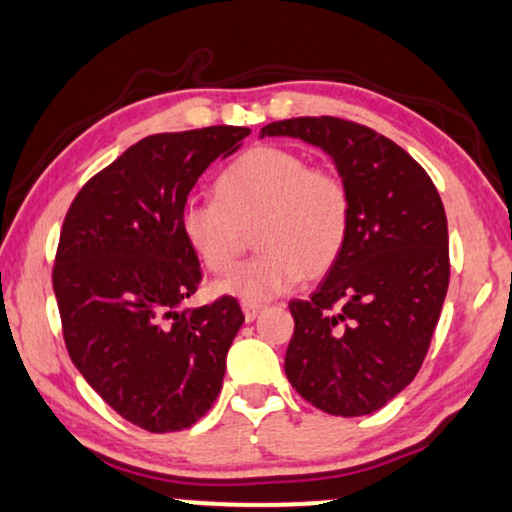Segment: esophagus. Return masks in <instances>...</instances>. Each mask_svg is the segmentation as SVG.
Returning <instances> with one entry per match:
<instances>
[{"label": "esophagus", "instance_id": "esophagus-1", "mask_svg": "<svg viewBox=\"0 0 512 512\" xmlns=\"http://www.w3.org/2000/svg\"><path fill=\"white\" fill-rule=\"evenodd\" d=\"M242 313H244V320H247V322H254L256 317L263 313V305H261V303L244 301V303H242Z\"/></svg>", "mask_w": 512, "mask_h": 512}]
</instances>
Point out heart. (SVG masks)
<instances>
[{
  "mask_svg": "<svg viewBox=\"0 0 512 512\" xmlns=\"http://www.w3.org/2000/svg\"><path fill=\"white\" fill-rule=\"evenodd\" d=\"M216 199H190L181 228L204 268L223 275L251 244L254 261L218 284L221 294L268 301L301 277H322L343 254L353 202L343 176L310 167L294 150L256 145L232 159L216 178Z\"/></svg>",
  "mask_w": 512,
  "mask_h": 512,
  "instance_id": "b5f03b06",
  "label": "heart"
}]
</instances>
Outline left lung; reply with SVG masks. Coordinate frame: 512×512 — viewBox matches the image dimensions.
Returning <instances> with one entry per match:
<instances>
[{
  "instance_id": "8db88e82",
  "label": "left lung",
  "mask_w": 512,
  "mask_h": 512,
  "mask_svg": "<svg viewBox=\"0 0 512 512\" xmlns=\"http://www.w3.org/2000/svg\"><path fill=\"white\" fill-rule=\"evenodd\" d=\"M334 157L353 202L343 254L308 301H291L284 371L331 416L381 409L414 381L449 287V232L426 169L390 138L338 117L272 122Z\"/></svg>"
}]
</instances>
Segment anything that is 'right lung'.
<instances>
[{
	"label": "right lung",
	"instance_id": "add662e5",
	"mask_svg": "<svg viewBox=\"0 0 512 512\" xmlns=\"http://www.w3.org/2000/svg\"><path fill=\"white\" fill-rule=\"evenodd\" d=\"M249 134L223 124L143 138L65 214L53 263L65 348L86 383L150 433L190 428L221 393L244 315L232 296L181 310L202 282L181 211L209 164Z\"/></svg>",
	"mask_w": 512,
	"mask_h": 512
}]
</instances>
